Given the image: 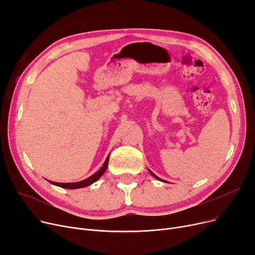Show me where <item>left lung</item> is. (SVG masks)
<instances>
[{
  "label": "left lung",
  "instance_id": "1",
  "mask_svg": "<svg viewBox=\"0 0 255 255\" xmlns=\"http://www.w3.org/2000/svg\"><path fill=\"white\" fill-rule=\"evenodd\" d=\"M148 171H149V172H150V174H151V175H152V176H153V177H154V178H156V179H159V180H161V181H166V180H163V179H161V178H160V177H157V176H156V175H155V174H154V173H153V172H151V171H150V170H149V169H148Z\"/></svg>",
  "mask_w": 255,
  "mask_h": 255
}]
</instances>
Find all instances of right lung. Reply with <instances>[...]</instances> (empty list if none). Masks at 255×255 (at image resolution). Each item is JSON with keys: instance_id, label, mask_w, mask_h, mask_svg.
<instances>
[{"instance_id": "1", "label": "right lung", "mask_w": 255, "mask_h": 255, "mask_svg": "<svg viewBox=\"0 0 255 255\" xmlns=\"http://www.w3.org/2000/svg\"><path fill=\"white\" fill-rule=\"evenodd\" d=\"M108 163H109V155L107 156V159L103 165V167L100 169L99 171H96L94 174H92L91 176H89L88 178L78 181V183H56V181H52L48 180L52 185L61 187L64 189H80V188H84V187H88L90 185H92L93 183H95L96 180L100 179L101 176L106 172L107 167H108Z\"/></svg>"}]
</instances>
